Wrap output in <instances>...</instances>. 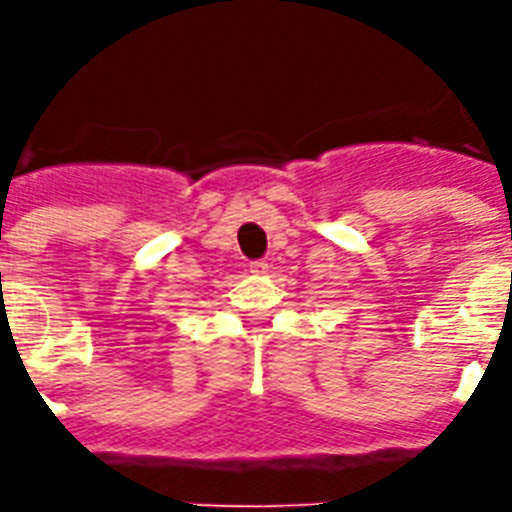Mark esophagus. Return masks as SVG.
Returning a JSON list of instances; mask_svg holds the SVG:
<instances>
[{"instance_id": "obj_1", "label": "esophagus", "mask_w": 512, "mask_h": 512, "mask_svg": "<svg viewBox=\"0 0 512 512\" xmlns=\"http://www.w3.org/2000/svg\"><path fill=\"white\" fill-rule=\"evenodd\" d=\"M266 269H269V264H266V261H253L251 264V271H256V274H264Z\"/></svg>"}]
</instances>
